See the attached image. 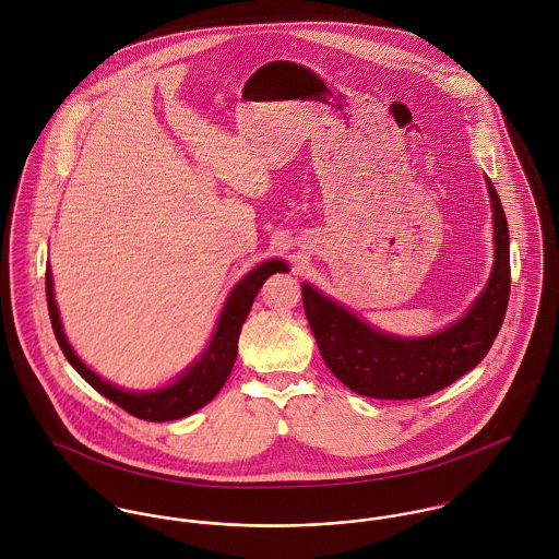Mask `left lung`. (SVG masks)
<instances>
[{"label": "left lung", "instance_id": "left-lung-1", "mask_svg": "<svg viewBox=\"0 0 559 559\" xmlns=\"http://www.w3.org/2000/svg\"><path fill=\"white\" fill-rule=\"evenodd\" d=\"M488 182L495 224V266L488 286L465 319L419 340L381 333L310 284H304V308L326 368L353 392L381 400L430 396L472 368L490 350L510 299V239L499 195Z\"/></svg>", "mask_w": 559, "mask_h": 559}]
</instances>
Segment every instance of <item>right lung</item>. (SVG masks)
Listing matches in <instances>:
<instances>
[{
	"label": "right lung",
	"mask_w": 559,
	"mask_h": 559,
	"mask_svg": "<svg viewBox=\"0 0 559 559\" xmlns=\"http://www.w3.org/2000/svg\"><path fill=\"white\" fill-rule=\"evenodd\" d=\"M286 271H288V266L284 262L271 260V262H264L258 269H253L249 275H245V280H240V284H237V288L228 297V304L222 312L213 342L204 350V355L198 359V364H193L174 385L163 388L159 392H148V394H131V392H122V390L109 385L107 381L98 379L73 353L71 344L67 342L64 331H62L58 306L53 299V284H51L49 269L45 275V286H47L45 293H47V308H49V319H51L56 340H58L64 357L69 359V364L80 372L81 377L98 394L116 402L127 413H131L140 419H146V421H169V419L191 415L193 411H198L200 406H204L206 402H211L217 396V392L228 381L233 366L237 361L240 326L251 310V304H253L258 290L262 288V284L269 275L286 273Z\"/></svg>",
	"instance_id": "right-lung-1"
}]
</instances>
